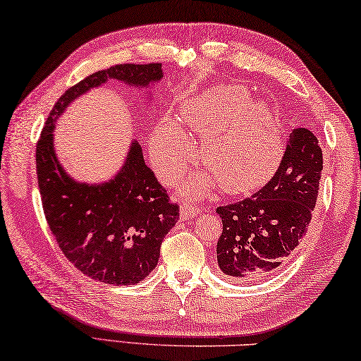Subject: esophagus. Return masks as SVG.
<instances>
[{"instance_id":"1","label":"esophagus","mask_w":361,"mask_h":361,"mask_svg":"<svg viewBox=\"0 0 361 361\" xmlns=\"http://www.w3.org/2000/svg\"><path fill=\"white\" fill-rule=\"evenodd\" d=\"M201 212V209L198 206H193L190 203H184L180 206V217L185 219V220H190L192 217L198 216V214Z\"/></svg>"}]
</instances>
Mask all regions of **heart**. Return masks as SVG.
<instances>
[{
	"instance_id": "1",
	"label": "heart",
	"mask_w": 361,
	"mask_h": 361,
	"mask_svg": "<svg viewBox=\"0 0 361 361\" xmlns=\"http://www.w3.org/2000/svg\"><path fill=\"white\" fill-rule=\"evenodd\" d=\"M180 120L206 135L201 158L211 171L197 190L220 182L225 192L249 193L274 173L283 154L279 125L269 106L249 103L239 85H220L182 104ZM150 154L161 176H176L195 155L187 131L176 117L163 116L150 135Z\"/></svg>"
}]
</instances>
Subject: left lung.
<instances>
[{"label": "left lung", "instance_id": "1", "mask_svg": "<svg viewBox=\"0 0 361 361\" xmlns=\"http://www.w3.org/2000/svg\"><path fill=\"white\" fill-rule=\"evenodd\" d=\"M324 169L319 139L293 128L279 168L260 190L219 206L217 263L233 281H260L283 267L305 239Z\"/></svg>", "mask_w": 361, "mask_h": 361}]
</instances>
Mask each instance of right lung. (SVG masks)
I'll list each match as a JSON object with an SVG mask.
<instances>
[{"instance_id": "add662e5", "label": "right lung", "mask_w": 361, "mask_h": 361, "mask_svg": "<svg viewBox=\"0 0 361 361\" xmlns=\"http://www.w3.org/2000/svg\"><path fill=\"white\" fill-rule=\"evenodd\" d=\"M161 78L160 63H125L87 75L56 101L36 144L37 185L55 241L80 273L111 286H131L152 273L164 236L179 220V204L144 163L136 141L112 180L101 185L74 182L54 152L55 120L74 98L107 79L142 88Z\"/></svg>"}]
</instances>
